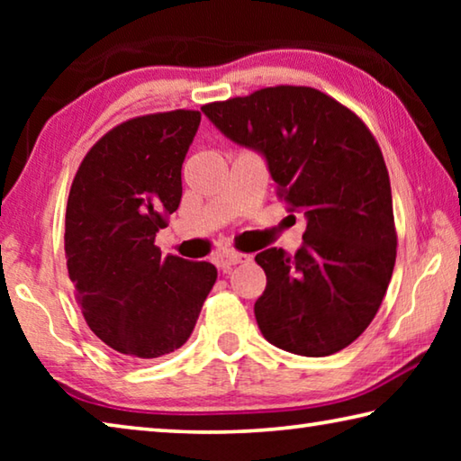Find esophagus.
I'll return each instance as SVG.
<instances>
[{"label": "esophagus", "instance_id": "obj_1", "mask_svg": "<svg viewBox=\"0 0 461 461\" xmlns=\"http://www.w3.org/2000/svg\"><path fill=\"white\" fill-rule=\"evenodd\" d=\"M249 256L248 254H240V252H233V249H223V252H217L215 254V264L223 270H228L231 267H236V264L241 262H248Z\"/></svg>", "mask_w": 461, "mask_h": 461}]
</instances>
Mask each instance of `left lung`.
I'll use <instances>...</instances> for the list:
<instances>
[{"mask_svg": "<svg viewBox=\"0 0 461 461\" xmlns=\"http://www.w3.org/2000/svg\"><path fill=\"white\" fill-rule=\"evenodd\" d=\"M233 144L258 152L278 194L307 220L293 256L256 254L267 288L254 305L264 338L323 357L362 335L393 276L396 231L388 170L356 113L311 87H268L203 105Z\"/></svg>", "mask_w": 461, "mask_h": 461, "instance_id": "1", "label": "left lung"}]
</instances>
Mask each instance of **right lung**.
Returning a JSON list of instances; mask_svg holds the SVG:
<instances>
[{
  "label": "right lung",
  "mask_w": 461,
  "mask_h": 461,
  "mask_svg": "<svg viewBox=\"0 0 461 461\" xmlns=\"http://www.w3.org/2000/svg\"><path fill=\"white\" fill-rule=\"evenodd\" d=\"M199 123L189 109L123 122L87 152L68 193L67 268L83 317L134 360L181 348L217 278L213 264L154 246L181 203V168Z\"/></svg>",
  "instance_id": "right-lung-1"
}]
</instances>
